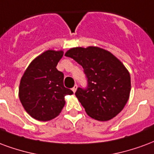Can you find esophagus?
Returning a JSON list of instances; mask_svg holds the SVG:
<instances>
[{"label": "esophagus", "mask_w": 154, "mask_h": 154, "mask_svg": "<svg viewBox=\"0 0 154 154\" xmlns=\"http://www.w3.org/2000/svg\"><path fill=\"white\" fill-rule=\"evenodd\" d=\"M77 88H78V86H77V85H75L74 87L72 88V91L74 92V93H75L76 90H77Z\"/></svg>", "instance_id": "esophagus-1"}]
</instances>
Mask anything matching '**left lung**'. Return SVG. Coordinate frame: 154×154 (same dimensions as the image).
Here are the masks:
<instances>
[{"mask_svg":"<svg viewBox=\"0 0 154 154\" xmlns=\"http://www.w3.org/2000/svg\"><path fill=\"white\" fill-rule=\"evenodd\" d=\"M84 68L88 86L75 95L90 117L106 122L124 108L131 93V75L123 64L97 47L74 48L65 54Z\"/></svg>","mask_w":154,"mask_h":154,"instance_id":"obj_1","label":"left lung"}]
</instances>
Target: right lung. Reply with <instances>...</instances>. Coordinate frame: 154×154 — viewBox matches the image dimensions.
<instances>
[{
  "label": "right lung",
  "instance_id": "add662e5",
  "mask_svg": "<svg viewBox=\"0 0 154 154\" xmlns=\"http://www.w3.org/2000/svg\"><path fill=\"white\" fill-rule=\"evenodd\" d=\"M63 51L48 50L28 66L21 78L19 97L32 118L48 122L57 117L65 106V96L73 92L64 86L63 73L57 69Z\"/></svg>",
  "mask_w": 154,
  "mask_h": 154
}]
</instances>
